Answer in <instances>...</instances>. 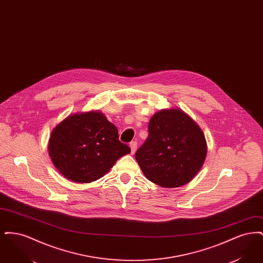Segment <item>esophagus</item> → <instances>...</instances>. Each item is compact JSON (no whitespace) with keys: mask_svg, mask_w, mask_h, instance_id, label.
I'll list each match as a JSON object with an SVG mask.
<instances>
[{"mask_svg":"<svg viewBox=\"0 0 263 263\" xmlns=\"http://www.w3.org/2000/svg\"><path fill=\"white\" fill-rule=\"evenodd\" d=\"M129 146H130V148H131V153L134 154L135 151L137 149V142H136V141H133V142L130 143Z\"/></svg>","mask_w":263,"mask_h":263,"instance_id":"34e87169","label":"esophagus"}]
</instances>
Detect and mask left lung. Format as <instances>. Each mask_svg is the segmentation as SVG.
I'll use <instances>...</instances> for the list:
<instances>
[{
    "label": "left lung",
    "mask_w": 263,
    "mask_h": 263,
    "mask_svg": "<svg viewBox=\"0 0 263 263\" xmlns=\"http://www.w3.org/2000/svg\"><path fill=\"white\" fill-rule=\"evenodd\" d=\"M207 153L198 125L179 109L161 110L151 118L149 136L135 153L146 177L162 187L186 184L200 171Z\"/></svg>",
    "instance_id": "8db88e82"
}]
</instances>
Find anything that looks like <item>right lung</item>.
I'll list each match as a JSON object with an SVG mask.
<instances>
[{
	"label": "right lung",
	"instance_id": "1",
	"mask_svg": "<svg viewBox=\"0 0 263 263\" xmlns=\"http://www.w3.org/2000/svg\"><path fill=\"white\" fill-rule=\"evenodd\" d=\"M52 162L66 178L88 183L102 177L122 156L131 152L119 141L116 126L102 113H77L52 131Z\"/></svg>",
	"mask_w": 263,
	"mask_h": 263
}]
</instances>
